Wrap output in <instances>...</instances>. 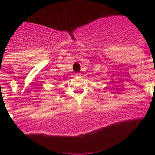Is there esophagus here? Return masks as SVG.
I'll return each instance as SVG.
<instances>
[{"label":"esophagus","instance_id":"34e87169","mask_svg":"<svg viewBox=\"0 0 155 155\" xmlns=\"http://www.w3.org/2000/svg\"><path fill=\"white\" fill-rule=\"evenodd\" d=\"M75 77H78V76H80V74H78V73H77V74H75Z\"/></svg>","mask_w":155,"mask_h":155}]
</instances>
